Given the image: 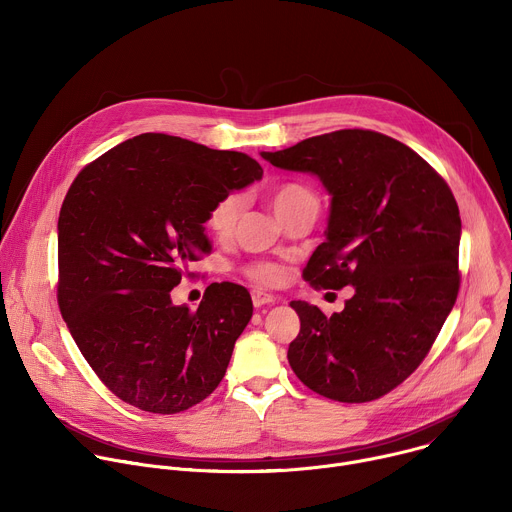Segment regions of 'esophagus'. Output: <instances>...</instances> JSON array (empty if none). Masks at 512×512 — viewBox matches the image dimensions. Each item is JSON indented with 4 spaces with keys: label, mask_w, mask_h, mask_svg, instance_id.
<instances>
[{
    "label": "esophagus",
    "mask_w": 512,
    "mask_h": 512,
    "mask_svg": "<svg viewBox=\"0 0 512 512\" xmlns=\"http://www.w3.org/2000/svg\"><path fill=\"white\" fill-rule=\"evenodd\" d=\"M251 298H253V306L255 308H261L265 304H273L277 300L273 294H267V291H261V289H255L253 294H251Z\"/></svg>",
    "instance_id": "34e87169"
}]
</instances>
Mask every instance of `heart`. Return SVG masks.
I'll return each instance as SVG.
<instances>
[{
	"instance_id": "1",
	"label": "heart",
	"mask_w": 512,
	"mask_h": 512,
	"mask_svg": "<svg viewBox=\"0 0 512 512\" xmlns=\"http://www.w3.org/2000/svg\"><path fill=\"white\" fill-rule=\"evenodd\" d=\"M241 196L239 194H227L221 200H216L214 206L208 212V229L218 237L227 239L233 235L237 218L241 212ZM271 206L277 214L281 223H287L289 218H294L302 212H318V196L312 188L298 184V182H287L277 186L271 192ZM247 275L259 283H275L279 279V269L271 263H253L247 267Z\"/></svg>"
}]
</instances>
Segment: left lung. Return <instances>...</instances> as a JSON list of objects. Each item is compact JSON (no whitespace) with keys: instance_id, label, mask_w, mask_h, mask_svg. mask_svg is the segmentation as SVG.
I'll list each match as a JSON object with an SVG mask.
<instances>
[{"instance_id":"obj_1","label":"left lung","mask_w":512,"mask_h":512,"mask_svg":"<svg viewBox=\"0 0 512 512\" xmlns=\"http://www.w3.org/2000/svg\"><path fill=\"white\" fill-rule=\"evenodd\" d=\"M261 158L320 178L332 196L328 229L304 277L354 287L330 318L291 302L300 334L289 367L340 403L387 395L419 367L458 298L462 221L450 186L405 143L369 129L308 137Z\"/></svg>"}]
</instances>
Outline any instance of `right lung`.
Instances as JSON below:
<instances>
[{"label":"right lung","instance_id":"1","mask_svg":"<svg viewBox=\"0 0 512 512\" xmlns=\"http://www.w3.org/2000/svg\"><path fill=\"white\" fill-rule=\"evenodd\" d=\"M241 152L141 133L91 162L58 216V306L91 369L121 401L180 413L223 381L253 316L249 291L218 283L196 312L170 291L210 253L216 200L261 180Z\"/></svg>","mask_w":512,"mask_h":512}]
</instances>
